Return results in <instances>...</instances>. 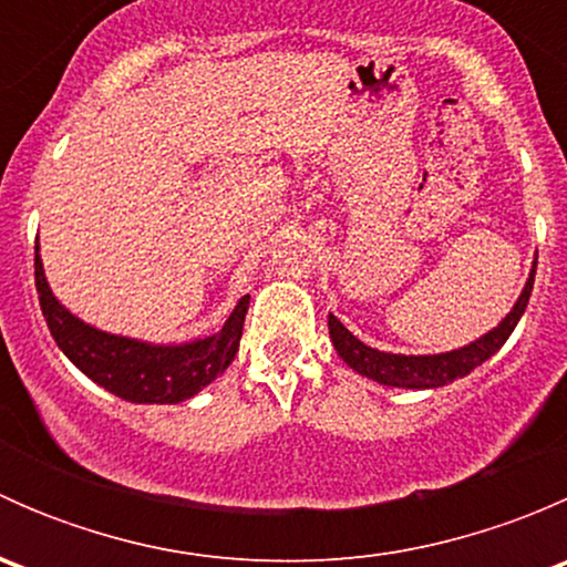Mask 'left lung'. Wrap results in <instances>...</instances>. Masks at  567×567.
Listing matches in <instances>:
<instances>
[{
    "instance_id": "1",
    "label": "left lung",
    "mask_w": 567,
    "mask_h": 567,
    "mask_svg": "<svg viewBox=\"0 0 567 567\" xmlns=\"http://www.w3.org/2000/svg\"><path fill=\"white\" fill-rule=\"evenodd\" d=\"M535 268L537 257L532 262V271L524 285L522 296L513 305V310L507 312L499 323L491 331H485L483 337H477L468 346L455 348L447 353H425V357H414V353H390L379 351V348L364 346L359 337H353L346 326L340 323L334 316H329V337L331 346H334L337 357L348 364L351 370H357L359 375L370 381H379L384 386H398V390H439V386L453 384L455 379L472 373L474 368L485 362V359L494 357L502 346L507 342V337L513 334L516 323L522 320L524 310L529 305L532 285H535Z\"/></svg>"
}]
</instances>
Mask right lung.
<instances>
[{
  "label": "right lung",
  "mask_w": 567,
  "mask_h": 567,
  "mask_svg": "<svg viewBox=\"0 0 567 567\" xmlns=\"http://www.w3.org/2000/svg\"><path fill=\"white\" fill-rule=\"evenodd\" d=\"M35 288L60 351L87 379L128 403H183L225 373L238 353L249 296H244L216 334L192 342H145L134 337L109 334L73 316L49 288L40 244H35Z\"/></svg>",
  "instance_id": "right-lung-1"
}]
</instances>
